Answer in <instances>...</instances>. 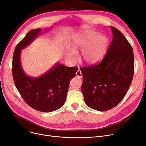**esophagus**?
Returning a JSON list of instances; mask_svg holds the SVG:
<instances>
[{
    "label": "esophagus",
    "instance_id": "obj_1",
    "mask_svg": "<svg viewBox=\"0 0 146 146\" xmlns=\"http://www.w3.org/2000/svg\"><path fill=\"white\" fill-rule=\"evenodd\" d=\"M76 76L78 77V78H82V77H83L82 74V72H81V70H80V69H78V70H77V71L76 72Z\"/></svg>",
    "mask_w": 146,
    "mask_h": 146
}]
</instances>
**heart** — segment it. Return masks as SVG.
Here are the masks:
<instances>
[{
  "mask_svg": "<svg viewBox=\"0 0 146 146\" xmlns=\"http://www.w3.org/2000/svg\"><path fill=\"white\" fill-rule=\"evenodd\" d=\"M108 44V39L104 35H98L92 30L86 31L78 35L72 43L73 49L67 51V58L75 61L77 50L82 49L80 59L86 64H93L99 62L104 56Z\"/></svg>",
  "mask_w": 146,
  "mask_h": 146,
  "instance_id": "b5f03b06",
  "label": "heart"
}]
</instances>
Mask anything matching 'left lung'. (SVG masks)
Listing matches in <instances>:
<instances>
[{"label": "left lung", "mask_w": 146, "mask_h": 146, "mask_svg": "<svg viewBox=\"0 0 146 146\" xmlns=\"http://www.w3.org/2000/svg\"><path fill=\"white\" fill-rule=\"evenodd\" d=\"M111 29L113 39L103 60L80 68L85 102L98 111H107L120 103L133 77V48L120 31Z\"/></svg>", "instance_id": "obj_1"}]
</instances>
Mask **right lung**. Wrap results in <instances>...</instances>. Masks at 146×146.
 <instances>
[{
    "label": "right lung",
    "mask_w": 146,
    "mask_h": 146,
    "mask_svg": "<svg viewBox=\"0 0 146 146\" xmlns=\"http://www.w3.org/2000/svg\"><path fill=\"white\" fill-rule=\"evenodd\" d=\"M41 29L30 30L17 44L13 56L12 74L15 86L24 101L37 111L51 112L64 104L69 82L76 76L77 67L68 68L56 63L39 77L26 75L21 67V50L41 33Z\"/></svg>",
    "instance_id": "1"
}]
</instances>
